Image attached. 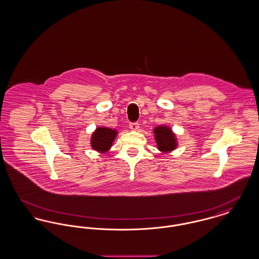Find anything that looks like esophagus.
Instances as JSON below:
<instances>
[{"label": "esophagus", "instance_id": "esophagus-1", "mask_svg": "<svg viewBox=\"0 0 259 259\" xmlns=\"http://www.w3.org/2000/svg\"><path fill=\"white\" fill-rule=\"evenodd\" d=\"M140 124L138 123V122H135V123H130L129 124V127H130V129L132 130V131H137L138 129H139V126Z\"/></svg>", "mask_w": 259, "mask_h": 259}]
</instances>
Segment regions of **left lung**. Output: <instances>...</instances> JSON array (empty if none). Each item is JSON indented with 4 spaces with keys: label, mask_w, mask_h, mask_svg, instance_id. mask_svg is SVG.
Segmentation results:
<instances>
[{
    "label": "left lung",
    "mask_w": 259,
    "mask_h": 259,
    "mask_svg": "<svg viewBox=\"0 0 259 259\" xmlns=\"http://www.w3.org/2000/svg\"><path fill=\"white\" fill-rule=\"evenodd\" d=\"M157 148L161 152H171L178 147L177 136L172 129L166 125H160L153 129Z\"/></svg>",
    "instance_id": "1"
}]
</instances>
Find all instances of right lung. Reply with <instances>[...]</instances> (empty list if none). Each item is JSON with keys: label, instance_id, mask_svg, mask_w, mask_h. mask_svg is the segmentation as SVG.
<instances>
[{"label": "right lung", "instance_id": "1", "mask_svg": "<svg viewBox=\"0 0 259 259\" xmlns=\"http://www.w3.org/2000/svg\"><path fill=\"white\" fill-rule=\"evenodd\" d=\"M116 135L117 131L115 129L108 127H98L91 135V148L100 153H105L110 150Z\"/></svg>", "mask_w": 259, "mask_h": 259}]
</instances>
